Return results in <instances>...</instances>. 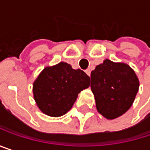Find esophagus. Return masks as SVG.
<instances>
[{
	"mask_svg": "<svg viewBox=\"0 0 150 150\" xmlns=\"http://www.w3.org/2000/svg\"><path fill=\"white\" fill-rule=\"evenodd\" d=\"M85 72H86V74L88 75V76H90V74H91V70L90 69H87Z\"/></svg>",
	"mask_w": 150,
	"mask_h": 150,
	"instance_id": "obj_1",
	"label": "esophagus"
}]
</instances>
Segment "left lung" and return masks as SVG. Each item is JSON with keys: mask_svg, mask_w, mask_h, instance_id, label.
<instances>
[{"mask_svg": "<svg viewBox=\"0 0 150 150\" xmlns=\"http://www.w3.org/2000/svg\"><path fill=\"white\" fill-rule=\"evenodd\" d=\"M90 77L96 106L102 115L112 120L129 109L139 89V80L128 64L106 59Z\"/></svg>", "mask_w": 150, "mask_h": 150, "instance_id": "8db88e82", "label": "left lung"}]
</instances>
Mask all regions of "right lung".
<instances>
[{
  "label": "right lung",
  "mask_w": 150,
  "mask_h": 150,
  "mask_svg": "<svg viewBox=\"0 0 150 150\" xmlns=\"http://www.w3.org/2000/svg\"><path fill=\"white\" fill-rule=\"evenodd\" d=\"M89 84L90 78L85 72L60 62L46 67L38 75L33 85L34 98L44 114L62 116L73 107L78 94Z\"/></svg>",
  "instance_id": "add662e5"
}]
</instances>
